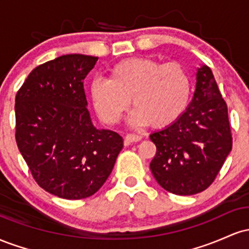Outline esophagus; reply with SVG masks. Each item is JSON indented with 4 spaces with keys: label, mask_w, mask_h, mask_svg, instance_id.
Instances as JSON below:
<instances>
[{
    "label": "esophagus",
    "mask_w": 249,
    "mask_h": 249,
    "mask_svg": "<svg viewBox=\"0 0 249 249\" xmlns=\"http://www.w3.org/2000/svg\"><path fill=\"white\" fill-rule=\"evenodd\" d=\"M142 137L139 136V134H136V133H130V134H126V137H125V144L126 145H130L131 142H141Z\"/></svg>",
    "instance_id": "esophagus-1"
}]
</instances>
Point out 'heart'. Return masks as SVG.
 Masks as SVG:
<instances>
[{"mask_svg":"<svg viewBox=\"0 0 249 249\" xmlns=\"http://www.w3.org/2000/svg\"><path fill=\"white\" fill-rule=\"evenodd\" d=\"M192 89V77L180 63L133 57L113 64L107 79H93L90 96L98 116L108 125L119 122L132 99L136 108L130 122L160 128L185 112Z\"/></svg>","mask_w":249,"mask_h":249,"instance_id":"heart-1","label":"heart"}]
</instances>
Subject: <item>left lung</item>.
<instances>
[{
    "mask_svg": "<svg viewBox=\"0 0 249 249\" xmlns=\"http://www.w3.org/2000/svg\"><path fill=\"white\" fill-rule=\"evenodd\" d=\"M150 138L157 147L151 172L164 190L193 196L212 185L232 150L233 138L227 104L207 65L198 69L187 110Z\"/></svg>",
    "mask_w": 249,
    "mask_h": 249,
    "instance_id": "obj_1",
    "label": "left lung"
}]
</instances>
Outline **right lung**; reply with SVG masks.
I'll return each mask as SVG.
<instances>
[{"label":"right lung","instance_id":"add662e5","mask_svg":"<svg viewBox=\"0 0 249 249\" xmlns=\"http://www.w3.org/2000/svg\"><path fill=\"white\" fill-rule=\"evenodd\" d=\"M98 57L71 53L38 65L15 98V138L43 190L68 200L103 186L123 148L115 131L92 125L84 78Z\"/></svg>","mask_w":249,"mask_h":249}]
</instances>
